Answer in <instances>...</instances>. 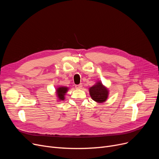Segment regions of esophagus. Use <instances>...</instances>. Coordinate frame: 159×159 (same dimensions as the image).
<instances>
[{
  "label": "esophagus",
  "instance_id": "esophagus-1",
  "mask_svg": "<svg viewBox=\"0 0 159 159\" xmlns=\"http://www.w3.org/2000/svg\"><path fill=\"white\" fill-rule=\"evenodd\" d=\"M82 87V84H79V85H76V86H75V88H76V89H81Z\"/></svg>",
  "mask_w": 159,
  "mask_h": 159
}]
</instances>
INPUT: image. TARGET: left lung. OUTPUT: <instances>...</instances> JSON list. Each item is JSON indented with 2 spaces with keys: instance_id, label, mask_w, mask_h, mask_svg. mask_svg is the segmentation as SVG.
Instances as JSON below:
<instances>
[{
  "instance_id": "obj_1",
  "label": "left lung",
  "mask_w": 159,
  "mask_h": 159,
  "mask_svg": "<svg viewBox=\"0 0 159 159\" xmlns=\"http://www.w3.org/2000/svg\"><path fill=\"white\" fill-rule=\"evenodd\" d=\"M89 91L91 98L98 103L105 102L109 94V91L102 84L101 81L97 82L96 84L89 88Z\"/></svg>"
}]
</instances>
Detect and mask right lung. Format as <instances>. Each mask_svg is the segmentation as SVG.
Listing matches in <instances>:
<instances>
[{
  "mask_svg": "<svg viewBox=\"0 0 159 159\" xmlns=\"http://www.w3.org/2000/svg\"><path fill=\"white\" fill-rule=\"evenodd\" d=\"M68 90V87H64V86H61L57 88L56 89V93L57 97L58 100L60 101H64L65 98V95L67 93V91Z\"/></svg>",
  "mask_w": 159,
  "mask_h": 159,
  "instance_id": "1",
  "label": "right lung"
}]
</instances>
